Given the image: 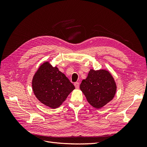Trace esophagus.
Wrapping results in <instances>:
<instances>
[{
    "label": "esophagus",
    "instance_id": "1",
    "mask_svg": "<svg viewBox=\"0 0 147 147\" xmlns=\"http://www.w3.org/2000/svg\"><path fill=\"white\" fill-rule=\"evenodd\" d=\"M74 86H75V88H76V89H78V88H79V87H80L79 83H78V82L75 83H74Z\"/></svg>",
    "mask_w": 147,
    "mask_h": 147
}]
</instances>
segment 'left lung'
Here are the masks:
<instances>
[{"label":"left lung","instance_id":"obj_1","mask_svg":"<svg viewBox=\"0 0 147 147\" xmlns=\"http://www.w3.org/2000/svg\"><path fill=\"white\" fill-rule=\"evenodd\" d=\"M80 88L89 104L96 109L103 107L112 100L117 91V84L113 76L105 69H91Z\"/></svg>","mask_w":147,"mask_h":147}]
</instances>
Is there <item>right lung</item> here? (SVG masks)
Wrapping results in <instances>:
<instances>
[{
	"mask_svg": "<svg viewBox=\"0 0 147 147\" xmlns=\"http://www.w3.org/2000/svg\"><path fill=\"white\" fill-rule=\"evenodd\" d=\"M32 86L37 99L53 109L61 105L75 89L65 74L48 61L43 63L35 73Z\"/></svg>",
	"mask_w": 147,
	"mask_h": 147,
	"instance_id": "add662e5",
	"label": "right lung"
}]
</instances>
